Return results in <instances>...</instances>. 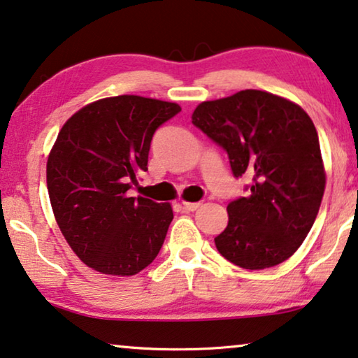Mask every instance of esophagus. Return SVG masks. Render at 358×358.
<instances>
[{"instance_id": "1", "label": "esophagus", "mask_w": 358, "mask_h": 358, "mask_svg": "<svg viewBox=\"0 0 358 358\" xmlns=\"http://www.w3.org/2000/svg\"><path fill=\"white\" fill-rule=\"evenodd\" d=\"M202 204L201 202H183V207L186 210H189V212H193V210H197L199 209Z\"/></svg>"}]
</instances>
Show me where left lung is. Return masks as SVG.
<instances>
[{"mask_svg": "<svg viewBox=\"0 0 358 358\" xmlns=\"http://www.w3.org/2000/svg\"><path fill=\"white\" fill-rule=\"evenodd\" d=\"M191 119L225 149L234 177L252 178L249 194L227 207L218 252L246 270L285 262L310 231L327 183L312 119L292 101L260 90L204 101Z\"/></svg>", "mask_w": 358, "mask_h": 358, "instance_id": "1", "label": "left lung"}]
</instances>
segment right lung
I'll return each instance as SVG.
<instances>
[{"label":"right lung","instance_id":"add662e5","mask_svg":"<svg viewBox=\"0 0 358 358\" xmlns=\"http://www.w3.org/2000/svg\"><path fill=\"white\" fill-rule=\"evenodd\" d=\"M180 110L122 94L85 106L61 128L46 164L48 193L69 246L93 270L131 276L157 257L172 207L127 191L148 170L152 135Z\"/></svg>","mask_w":358,"mask_h":358}]
</instances>
